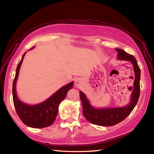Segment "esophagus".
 <instances>
[{
    "label": "esophagus",
    "instance_id": "obj_1",
    "mask_svg": "<svg viewBox=\"0 0 154 154\" xmlns=\"http://www.w3.org/2000/svg\"><path fill=\"white\" fill-rule=\"evenodd\" d=\"M82 85V81L81 79H77L75 80V86L76 87H81V86Z\"/></svg>",
    "mask_w": 154,
    "mask_h": 154
}]
</instances>
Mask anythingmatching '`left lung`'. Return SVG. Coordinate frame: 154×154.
Returning <instances> with one entry per match:
<instances>
[{
  "label": "left lung",
  "mask_w": 154,
  "mask_h": 154,
  "mask_svg": "<svg viewBox=\"0 0 154 154\" xmlns=\"http://www.w3.org/2000/svg\"><path fill=\"white\" fill-rule=\"evenodd\" d=\"M118 57L120 60L130 61L133 65L135 78L131 94V100L128 106L123 107L116 108L95 109L89 104V101L86 97L84 93L80 91V97L82 103L83 115L88 122L94 125L103 126H114L122 122L133 111L138 102L140 95V77L141 70L137 63L136 59L133 55L128 54L124 50L116 48Z\"/></svg>",
  "instance_id": "left-lung-1"
}]
</instances>
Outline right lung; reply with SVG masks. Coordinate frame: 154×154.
<instances>
[{
  "mask_svg": "<svg viewBox=\"0 0 154 154\" xmlns=\"http://www.w3.org/2000/svg\"><path fill=\"white\" fill-rule=\"evenodd\" d=\"M26 53L23 54L22 59L19 63L16 69V74L13 83V99L16 112L21 120L26 125L32 128H40L51 126L55 120L58 113L59 103L66 98L67 91L71 89L74 85L72 82L64 86L51 97L47 100L42 103L29 106L19 100L15 91L16 82L19 74L21 63L23 61Z\"/></svg>",
  "mask_w": 154,
  "mask_h": 154,
  "instance_id": "obj_1",
  "label": "right lung"
}]
</instances>
